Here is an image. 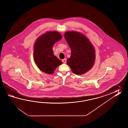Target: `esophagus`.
Returning a JSON list of instances; mask_svg holds the SVG:
<instances>
[{"label":"esophagus","instance_id":"esophagus-1","mask_svg":"<svg viewBox=\"0 0 128 128\" xmlns=\"http://www.w3.org/2000/svg\"><path fill=\"white\" fill-rule=\"evenodd\" d=\"M62 62L63 63H64V64H66V59H64V60H62Z\"/></svg>","mask_w":128,"mask_h":128}]
</instances>
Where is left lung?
<instances>
[{
    "label": "left lung",
    "mask_w": 128,
    "mask_h": 128,
    "mask_svg": "<svg viewBox=\"0 0 128 128\" xmlns=\"http://www.w3.org/2000/svg\"><path fill=\"white\" fill-rule=\"evenodd\" d=\"M64 38L70 47L71 55L67 63L72 72L79 75L90 70L95 60L94 49L90 41L76 32H65Z\"/></svg>",
    "instance_id": "left-lung-1"
}]
</instances>
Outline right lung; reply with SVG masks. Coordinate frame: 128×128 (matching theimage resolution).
I'll return each mask as SVG.
<instances>
[{
    "mask_svg": "<svg viewBox=\"0 0 128 128\" xmlns=\"http://www.w3.org/2000/svg\"><path fill=\"white\" fill-rule=\"evenodd\" d=\"M62 36L57 32H49L38 38L34 45V58L41 71L52 74L62 63L53 54L52 46Z\"/></svg>",
    "mask_w": 128,
    "mask_h": 128,
    "instance_id": "1",
    "label": "right lung"
}]
</instances>
